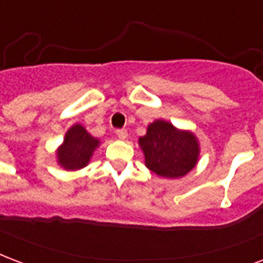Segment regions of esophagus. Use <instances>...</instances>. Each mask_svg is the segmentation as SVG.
Wrapping results in <instances>:
<instances>
[{
    "mask_svg": "<svg viewBox=\"0 0 263 263\" xmlns=\"http://www.w3.org/2000/svg\"><path fill=\"white\" fill-rule=\"evenodd\" d=\"M117 137L124 141V139H126V137H128V132H126V129H118V131H117Z\"/></svg>",
    "mask_w": 263,
    "mask_h": 263,
    "instance_id": "obj_1",
    "label": "esophagus"
}]
</instances>
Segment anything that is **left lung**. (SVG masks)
Listing matches in <instances>:
<instances>
[{"instance_id":"left-lung-1","label":"left lung","mask_w":263,"mask_h":263,"mask_svg":"<svg viewBox=\"0 0 263 263\" xmlns=\"http://www.w3.org/2000/svg\"><path fill=\"white\" fill-rule=\"evenodd\" d=\"M145 166L156 176L174 180L186 176L199 160V139L190 129H180L166 120H155L138 139Z\"/></svg>"}]
</instances>
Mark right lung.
<instances>
[{
	"mask_svg": "<svg viewBox=\"0 0 263 263\" xmlns=\"http://www.w3.org/2000/svg\"><path fill=\"white\" fill-rule=\"evenodd\" d=\"M99 146L100 139L90 135L81 124H73L65 132L64 141L55 151L57 164L65 171L81 170L90 163Z\"/></svg>",
	"mask_w": 263,
	"mask_h": 263,
	"instance_id": "right-lung-1",
	"label": "right lung"
}]
</instances>
